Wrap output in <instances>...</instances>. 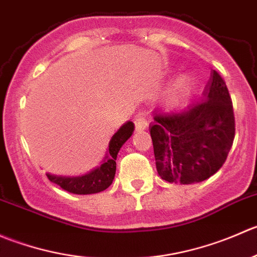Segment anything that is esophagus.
Masks as SVG:
<instances>
[{"instance_id":"esophagus-1","label":"esophagus","mask_w":257,"mask_h":257,"mask_svg":"<svg viewBox=\"0 0 257 257\" xmlns=\"http://www.w3.org/2000/svg\"><path fill=\"white\" fill-rule=\"evenodd\" d=\"M135 127H136L137 131H142V130L147 128L149 126V121H147L146 116H145L144 112H139L136 116H135Z\"/></svg>"}]
</instances>
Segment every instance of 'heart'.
<instances>
[{
	"label": "heart",
	"instance_id": "1",
	"mask_svg": "<svg viewBox=\"0 0 257 257\" xmlns=\"http://www.w3.org/2000/svg\"><path fill=\"white\" fill-rule=\"evenodd\" d=\"M189 83H190L189 76H181V77L176 81V83H175L174 90L176 91V92H184V91H186Z\"/></svg>",
	"mask_w": 257,
	"mask_h": 257
}]
</instances>
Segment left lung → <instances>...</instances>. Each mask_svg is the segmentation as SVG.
<instances>
[{"instance_id":"obj_1","label":"left lung","mask_w":257,"mask_h":257,"mask_svg":"<svg viewBox=\"0 0 257 257\" xmlns=\"http://www.w3.org/2000/svg\"><path fill=\"white\" fill-rule=\"evenodd\" d=\"M156 169L167 182L195 184L222 167L235 137L232 101L212 71L199 102L171 113H156L150 125Z\"/></svg>"}]
</instances>
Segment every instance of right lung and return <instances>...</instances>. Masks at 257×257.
<instances>
[{
	"mask_svg": "<svg viewBox=\"0 0 257 257\" xmlns=\"http://www.w3.org/2000/svg\"><path fill=\"white\" fill-rule=\"evenodd\" d=\"M134 122L128 121L122 127L112 136L108 144V152L105 157V161L100 167L91 171L90 174L77 177L55 176L47 174L48 180L53 184L58 185L65 191L76 195H90L97 194L107 189L113 181L116 174V159L122 145L131 137L134 132Z\"/></svg>",
	"mask_w": 257,
	"mask_h": 257,
	"instance_id": "1",
	"label": "right lung"
}]
</instances>
